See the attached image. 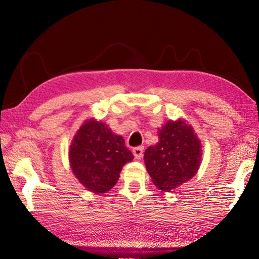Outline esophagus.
<instances>
[{
  "label": "esophagus",
  "mask_w": 259,
  "mask_h": 259,
  "mask_svg": "<svg viewBox=\"0 0 259 259\" xmlns=\"http://www.w3.org/2000/svg\"><path fill=\"white\" fill-rule=\"evenodd\" d=\"M133 153H134V156H135V158L137 159V160H140V159L142 158V156H144V147H136V148H134Z\"/></svg>",
  "instance_id": "34e87169"
}]
</instances>
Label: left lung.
I'll return each instance as SVG.
<instances>
[{"instance_id": "1", "label": "left lung", "mask_w": 259, "mask_h": 259, "mask_svg": "<svg viewBox=\"0 0 259 259\" xmlns=\"http://www.w3.org/2000/svg\"><path fill=\"white\" fill-rule=\"evenodd\" d=\"M159 142L145 151L148 174L159 189L172 190L196 175L201 162V144L185 120L168 121L159 129Z\"/></svg>"}]
</instances>
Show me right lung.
Returning <instances> with one entry per match:
<instances>
[{"label": "right lung", "mask_w": 259, "mask_h": 259, "mask_svg": "<svg viewBox=\"0 0 259 259\" xmlns=\"http://www.w3.org/2000/svg\"><path fill=\"white\" fill-rule=\"evenodd\" d=\"M134 155L124 139L114 135L107 124L88 120L75 134L69 150L72 171L88 190L107 192L117 184L120 171Z\"/></svg>", "instance_id": "add662e5"}]
</instances>
